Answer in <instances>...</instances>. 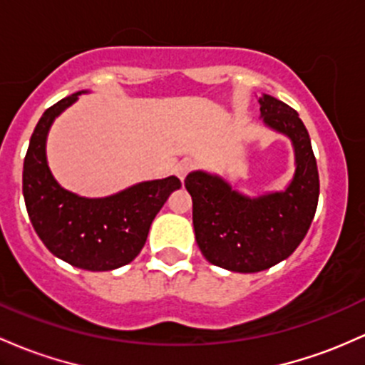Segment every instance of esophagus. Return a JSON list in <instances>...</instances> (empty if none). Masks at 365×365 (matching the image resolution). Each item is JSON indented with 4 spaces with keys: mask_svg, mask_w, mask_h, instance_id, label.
<instances>
[{
    "mask_svg": "<svg viewBox=\"0 0 365 365\" xmlns=\"http://www.w3.org/2000/svg\"><path fill=\"white\" fill-rule=\"evenodd\" d=\"M195 166H197V164H195V161H192V159H183L182 163L176 164L175 171L176 175L180 176V180H185V176L189 175L192 170H195Z\"/></svg>",
    "mask_w": 365,
    "mask_h": 365,
    "instance_id": "obj_1",
    "label": "esophagus"
}]
</instances>
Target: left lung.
<instances>
[{"label": "left lung", "instance_id": "obj_1", "mask_svg": "<svg viewBox=\"0 0 365 365\" xmlns=\"http://www.w3.org/2000/svg\"><path fill=\"white\" fill-rule=\"evenodd\" d=\"M263 121L293 140L296 175L284 192L247 199L218 176L195 171L185 178L192 195L195 241L204 258L232 272H262L294 253L305 239L319 202V171L298 112L265 95Z\"/></svg>", "mask_w": 365, "mask_h": 365}]
</instances>
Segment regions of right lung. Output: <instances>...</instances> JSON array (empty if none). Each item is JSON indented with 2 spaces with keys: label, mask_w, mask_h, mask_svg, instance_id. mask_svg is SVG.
Here are the masks:
<instances>
[{
  "label": "right lung",
  "mask_w": 365,
  "mask_h": 365,
  "mask_svg": "<svg viewBox=\"0 0 365 365\" xmlns=\"http://www.w3.org/2000/svg\"><path fill=\"white\" fill-rule=\"evenodd\" d=\"M78 95L53 103L36 124L24 159V201L36 234L55 256L85 270H114L137 258L152 220L182 182L168 176L106 199L78 197L63 190L48 170L46 133L55 115Z\"/></svg>",
  "instance_id": "1"
}]
</instances>
